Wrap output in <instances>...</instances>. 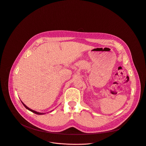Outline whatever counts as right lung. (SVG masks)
Listing matches in <instances>:
<instances>
[{"label":"right lung","mask_w":146,"mask_h":146,"mask_svg":"<svg viewBox=\"0 0 146 146\" xmlns=\"http://www.w3.org/2000/svg\"><path fill=\"white\" fill-rule=\"evenodd\" d=\"M22 102V101H21ZM22 104L24 106V107L27 108V109H28V110H29V111H32V113H35V114H38V115H42V114H45V113H39V112H37V111H34V110H31V108H28L27 106H26L23 102H22Z\"/></svg>","instance_id":"right-lung-1"}]
</instances>
